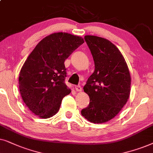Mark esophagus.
I'll use <instances>...</instances> for the list:
<instances>
[{
    "instance_id": "esophagus-1",
    "label": "esophagus",
    "mask_w": 153,
    "mask_h": 153,
    "mask_svg": "<svg viewBox=\"0 0 153 153\" xmlns=\"http://www.w3.org/2000/svg\"><path fill=\"white\" fill-rule=\"evenodd\" d=\"M75 90H76L77 91H82V87H81L80 85H75Z\"/></svg>"
}]
</instances>
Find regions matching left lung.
<instances>
[{"label": "left lung", "instance_id": "left-lung-1", "mask_svg": "<svg viewBox=\"0 0 153 153\" xmlns=\"http://www.w3.org/2000/svg\"><path fill=\"white\" fill-rule=\"evenodd\" d=\"M95 69L83 87L89 97L81 114L93 123H104L115 117L129 99L131 77L123 54L108 40L85 36Z\"/></svg>", "mask_w": 153, "mask_h": 153}]
</instances>
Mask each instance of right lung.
<instances>
[{
  "mask_svg": "<svg viewBox=\"0 0 153 153\" xmlns=\"http://www.w3.org/2000/svg\"><path fill=\"white\" fill-rule=\"evenodd\" d=\"M84 40L67 33L43 38L26 59L20 71L19 91L26 106L41 118L52 117L65 96L71 93L65 78L64 62Z\"/></svg>",
  "mask_w": 153,
  "mask_h": 153,
  "instance_id": "1",
  "label": "right lung"
}]
</instances>
